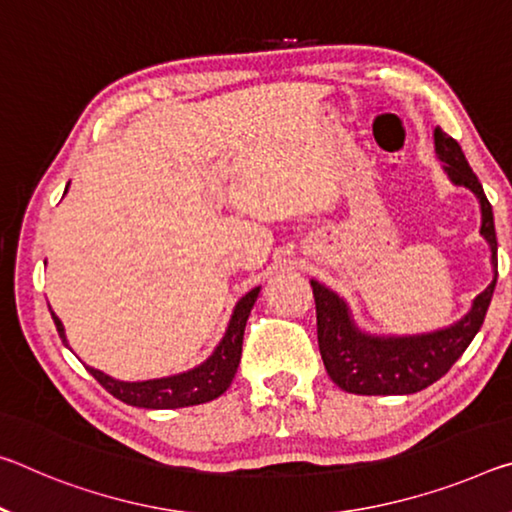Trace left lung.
I'll list each match as a JSON object with an SVG mask.
<instances>
[{"label":"left lung","instance_id":"left-lung-1","mask_svg":"<svg viewBox=\"0 0 512 512\" xmlns=\"http://www.w3.org/2000/svg\"><path fill=\"white\" fill-rule=\"evenodd\" d=\"M435 154L451 184L469 189L481 205V237L490 246L492 282L478 294L467 314L451 326L419 335H376L358 326L346 300L337 291L310 280L316 300V337L321 360L337 387L351 394L394 396L415 394L440 380L481 330L497 285V232L492 205L469 168L456 139L435 127Z\"/></svg>","mask_w":512,"mask_h":512}]
</instances>
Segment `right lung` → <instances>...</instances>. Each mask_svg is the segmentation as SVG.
<instances>
[{
    "mask_svg": "<svg viewBox=\"0 0 512 512\" xmlns=\"http://www.w3.org/2000/svg\"><path fill=\"white\" fill-rule=\"evenodd\" d=\"M259 289L262 287L250 289L246 296H241L237 300L221 342L216 344L212 355H209L205 362H200L198 367L182 373H173V376H164V378L136 380V383L111 378L109 373L93 367H86V369L97 383L107 389L109 394H113L118 401H123L127 405H134V408L175 410V408H189V405L214 401L225 392L227 387H230L234 373H237V367L241 362L243 330H246V321L259 296ZM52 319L56 323V330H59V337L63 339V344L68 346L66 328H63L61 319L54 312H52Z\"/></svg>",
    "mask_w": 512,
    "mask_h": 512,
    "instance_id": "obj_1",
    "label": "right lung"
}]
</instances>
